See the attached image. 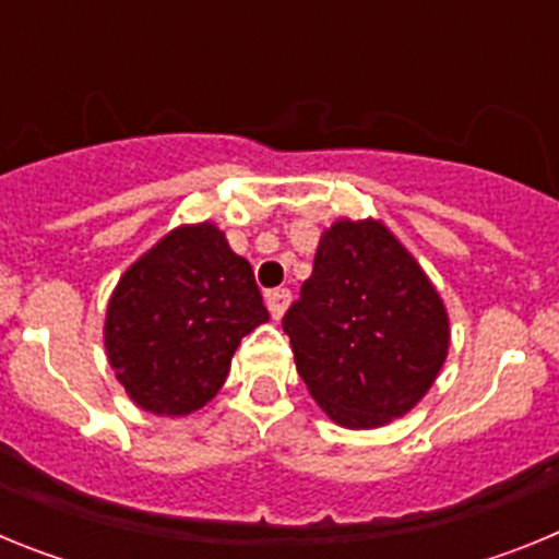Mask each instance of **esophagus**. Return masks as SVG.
<instances>
[{
    "label": "esophagus",
    "instance_id": "34e87169",
    "mask_svg": "<svg viewBox=\"0 0 559 559\" xmlns=\"http://www.w3.org/2000/svg\"><path fill=\"white\" fill-rule=\"evenodd\" d=\"M265 305H269V310L274 319H283V313L288 310V305H290V290L288 288L269 290V294H265Z\"/></svg>",
    "mask_w": 559,
    "mask_h": 559
}]
</instances>
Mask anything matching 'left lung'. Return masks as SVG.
Returning <instances> with one entry per match:
<instances>
[{
  "mask_svg": "<svg viewBox=\"0 0 559 559\" xmlns=\"http://www.w3.org/2000/svg\"><path fill=\"white\" fill-rule=\"evenodd\" d=\"M296 372L344 428L403 417L445 364L448 313L417 260L380 221H338L283 319Z\"/></svg>",
  "mask_w": 559,
  "mask_h": 559,
  "instance_id": "8db88e82",
  "label": "left lung"
}]
</instances>
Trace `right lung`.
<instances>
[{
    "mask_svg": "<svg viewBox=\"0 0 559 559\" xmlns=\"http://www.w3.org/2000/svg\"><path fill=\"white\" fill-rule=\"evenodd\" d=\"M263 322L269 310L249 260L218 226H179L114 288L108 364L136 406L185 417L218 394L240 338Z\"/></svg>",
    "mask_w": 559,
    "mask_h": 559,
    "instance_id": "1",
    "label": "right lung"
}]
</instances>
